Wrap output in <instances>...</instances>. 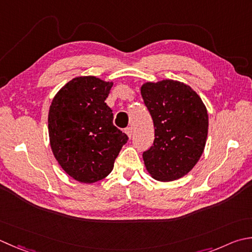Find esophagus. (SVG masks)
<instances>
[{"label": "esophagus", "mask_w": 252, "mask_h": 252, "mask_svg": "<svg viewBox=\"0 0 252 252\" xmlns=\"http://www.w3.org/2000/svg\"><path fill=\"white\" fill-rule=\"evenodd\" d=\"M126 133L127 134V136H129L130 139H131L132 135H133V129H132V127H131V126L126 127Z\"/></svg>", "instance_id": "obj_1"}]
</instances>
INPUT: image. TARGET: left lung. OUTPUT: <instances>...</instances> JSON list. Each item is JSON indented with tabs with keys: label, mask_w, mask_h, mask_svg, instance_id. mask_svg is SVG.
I'll return each mask as SVG.
<instances>
[{
	"label": "left lung",
	"mask_w": 252,
	"mask_h": 252,
	"mask_svg": "<svg viewBox=\"0 0 252 252\" xmlns=\"http://www.w3.org/2000/svg\"><path fill=\"white\" fill-rule=\"evenodd\" d=\"M141 94L155 129L154 143L143 153L146 169L156 180L179 179L204 151L209 129L204 103L190 86L178 81L145 83Z\"/></svg>",
	"instance_id": "8db88e82"
}]
</instances>
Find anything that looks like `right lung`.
I'll list each match as a JSON object with an SVG mask.
<instances>
[{
    "label": "right lung",
    "instance_id": "right-lung-1",
    "mask_svg": "<svg viewBox=\"0 0 252 252\" xmlns=\"http://www.w3.org/2000/svg\"><path fill=\"white\" fill-rule=\"evenodd\" d=\"M112 83L80 76L54 96L48 116L50 145L63 170L77 181L92 184L110 174L129 137L113 126L105 102Z\"/></svg>",
    "mask_w": 252,
    "mask_h": 252
}]
</instances>
